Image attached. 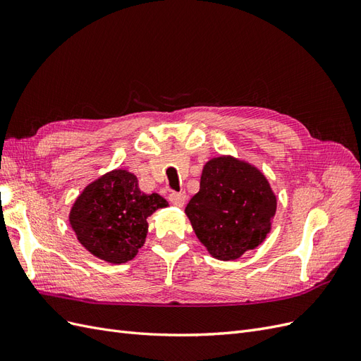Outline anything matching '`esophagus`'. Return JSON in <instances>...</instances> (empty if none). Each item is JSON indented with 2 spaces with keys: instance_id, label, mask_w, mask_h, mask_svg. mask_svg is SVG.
I'll return each instance as SVG.
<instances>
[{
  "instance_id": "esophagus-1",
  "label": "esophagus",
  "mask_w": 361,
  "mask_h": 361,
  "mask_svg": "<svg viewBox=\"0 0 361 361\" xmlns=\"http://www.w3.org/2000/svg\"><path fill=\"white\" fill-rule=\"evenodd\" d=\"M169 202L176 206V207H182L185 204V202H187V194L185 192H171L169 195Z\"/></svg>"
}]
</instances>
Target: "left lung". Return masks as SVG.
I'll list each match as a JSON object with an SVG mask.
<instances>
[{"label": "left lung", "mask_w": 361, "mask_h": 361, "mask_svg": "<svg viewBox=\"0 0 361 361\" xmlns=\"http://www.w3.org/2000/svg\"><path fill=\"white\" fill-rule=\"evenodd\" d=\"M276 211L265 174L245 159L220 155L203 166L200 190L185 215L212 257L236 260L265 241Z\"/></svg>", "instance_id": "8db88e82"}]
</instances>
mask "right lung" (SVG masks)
Wrapping results in <instances>:
<instances>
[{
    "label": "right lung",
    "instance_id": "obj_1",
    "mask_svg": "<svg viewBox=\"0 0 361 361\" xmlns=\"http://www.w3.org/2000/svg\"><path fill=\"white\" fill-rule=\"evenodd\" d=\"M167 200L145 194L138 179L126 169H114L90 182L75 199L69 224L78 243L108 264H126L145 245L147 218Z\"/></svg>",
    "mask_w": 361,
    "mask_h": 361
}]
</instances>
